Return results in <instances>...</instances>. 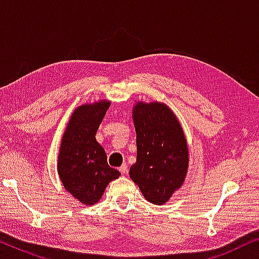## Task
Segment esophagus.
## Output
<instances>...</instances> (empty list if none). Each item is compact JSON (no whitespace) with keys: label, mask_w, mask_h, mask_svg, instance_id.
<instances>
[{"label":"esophagus","mask_w":259,"mask_h":259,"mask_svg":"<svg viewBox=\"0 0 259 259\" xmlns=\"http://www.w3.org/2000/svg\"><path fill=\"white\" fill-rule=\"evenodd\" d=\"M119 171H120V173H121V175H126L127 171H128V168H127V165L123 164L121 167L119 168Z\"/></svg>","instance_id":"34e87169"}]
</instances>
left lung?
Wrapping results in <instances>:
<instances>
[{
	"label": "left lung",
	"instance_id": "obj_1",
	"mask_svg": "<svg viewBox=\"0 0 259 259\" xmlns=\"http://www.w3.org/2000/svg\"><path fill=\"white\" fill-rule=\"evenodd\" d=\"M137 162L130 176L145 199L162 205L183 185L189 150L180 123L164 104L138 102L133 111Z\"/></svg>",
	"mask_w": 259,
	"mask_h": 259
}]
</instances>
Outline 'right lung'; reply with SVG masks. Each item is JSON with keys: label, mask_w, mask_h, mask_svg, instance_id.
Returning <instances> with one entry per match:
<instances>
[{"label": "right lung", "mask_w": 259, "mask_h": 259, "mask_svg": "<svg viewBox=\"0 0 259 259\" xmlns=\"http://www.w3.org/2000/svg\"><path fill=\"white\" fill-rule=\"evenodd\" d=\"M108 107V101H99L75 109L60 147V179L73 197L86 205L97 203L107 184L120 176L108 165L105 150L95 140Z\"/></svg>", "instance_id": "add662e5"}]
</instances>
